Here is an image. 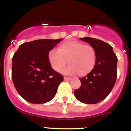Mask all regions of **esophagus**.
I'll use <instances>...</instances> for the list:
<instances>
[{"label": "esophagus", "instance_id": "34e87169", "mask_svg": "<svg viewBox=\"0 0 131 131\" xmlns=\"http://www.w3.org/2000/svg\"><path fill=\"white\" fill-rule=\"evenodd\" d=\"M63 79H64V81H69V80H71V78H69V77H64V78H63Z\"/></svg>", "mask_w": 131, "mask_h": 131}]
</instances>
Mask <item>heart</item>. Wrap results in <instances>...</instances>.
<instances>
[{
    "label": "heart",
    "instance_id": "heart-1",
    "mask_svg": "<svg viewBox=\"0 0 131 131\" xmlns=\"http://www.w3.org/2000/svg\"><path fill=\"white\" fill-rule=\"evenodd\" d=\"M48 59L53 69L60 72L66 66L68 60L69 66L63 70L67 75L84 76L92 71L96 62V52L90 45H84L77 40L67 41L59 46L58 50L52 49L48 52Z\"/></svg>",
    "mask_w": 131,
    "mask_h": 131
}]
</instances>
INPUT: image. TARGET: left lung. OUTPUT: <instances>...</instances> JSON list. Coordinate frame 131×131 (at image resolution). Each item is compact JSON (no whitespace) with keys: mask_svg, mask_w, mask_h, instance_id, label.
<instances>
[{"mask_svg":"<svg viewBox=\"0 0 131 131\" xmlns=\"http://www.w3.org/2000/svg\"><path fill=\"white\" fill-rule=\"evenodd\" d=\"M95 48V66L85 77L80 78L81 85L74 91L79 101L94 104L102 101L108 96L117 79V58L113 48L102 40L91 37L80 38Z\"/></svg>","mask_w":131,"mask_h":131,"instance_id":"1","label":"left lung"}]
</instances>
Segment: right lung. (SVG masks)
<instances>
[{"label": "right lung", "instance_id": "add662e5", "mask_svg": "<svg viewBox=\"0 0 131 131\" xmlns=\"http://www.w3.org/2000/svg\"><path fill=\"white\" fill-rule=\"evenodd\" d=\"M62 39L24 42L12 58V79L18 94L32 104H44L56 95L63 77L54 71L48 54Z\"/></svg>", "mask_w": 131, "mask_h": 131}]
</instances>
